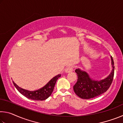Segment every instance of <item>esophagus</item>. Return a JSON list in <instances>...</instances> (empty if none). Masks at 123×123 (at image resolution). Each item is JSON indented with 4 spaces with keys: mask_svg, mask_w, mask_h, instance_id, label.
Listing matches in <instances>:
<instances>
[{
    "mask_svg": "<svg viewBox=\"0 0 123 123\" xmlns=\"http://www.w3.org/2000/svg\"><path fill=\"white\" fill-rule=\"evenodd\" d=\"M73 67L70 66H68L67 68H66V69H65V72L66 73H70L73 71Z\"/></svg>",
    "mask_w": 123,
    "mask_h": 123,
    "instance_id": "obj_1",
    "label": "esophagus"
}]
</instances>
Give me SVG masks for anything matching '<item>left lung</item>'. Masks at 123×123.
I'll return each mask as SVG.
<instances>
[{
    "instance_id": "8db88e82",
    "label": "left lung",
    "mask_w": 123,
    "mask_h": 123,
    "mask_svg": "<svg viewBox=\"0 0 123 123\" xmlns=\"http://www.w3.org/2000/svg\"><path fill=\"white\" fill-rule=\"evenodd\" d=\"M111 59L112 71L106 78L100 80L92 79L85 70L79 68L75 70L78 81L73 86V89L79 97L84 99H89L99 96L107 91L111 86L114 76V62L112 57H111Z\"/></svg>"
}]
</instances>
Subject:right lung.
<instances>
[{
  "label": "right lung",
  "mask_w": 123,
  "mask_h": 123,
  "mask_svg": "<svg viewBox=\"0 0 123 123\" xmlns=\"http://www.w3.org/2000/svg\"><path fill=\"white\" fill-rule=\"evenodd\" d=\"M60 76H61V74H58L57 75L51 79L42 88L33 91H28L20 88L17 85H16L14 81H13V83L17 89L27 98L34 100L42 101L47 99L50 96L52 92H53L56 81Z\"/></svg>",
  "instance_id": "add662e5"
}]
</instances>
